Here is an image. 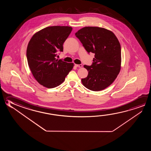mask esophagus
Returning <instances> with one entry per match:
<instances>
[{
  "instance_id": "34e87169",
  "label": "esophagus",
  "mask_w": 151,
  "mask_h": 151,
  "mask_svg": "<svg viewBox=\"0 0 151 151\" xmlns=\"http://www.w3.org/2000/svg\"><path fill=\"white\" fill-rule=\"evenodd\" d=\"M75 66L77 67H80V68H81L83 66V65L82 64H75Z\"/></svg>"
}]
</instances>
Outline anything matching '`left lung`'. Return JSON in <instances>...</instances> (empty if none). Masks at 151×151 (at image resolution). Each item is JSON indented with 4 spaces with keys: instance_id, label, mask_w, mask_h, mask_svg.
<instances>
[{
    "instance_id": "8db88e82",
    "label": "left lung",
    "mask_w": 151,
    "mask_h": 151,
    "mask_svg": "<svg viewBox=\"0 0 151 151\" xmlns=\"http://www.w3.org/2000/svg\"><path fill=\"white\" fill-rule=\"evenodd\" d=\"M75 36L87 52L95 54L91 66H84L88 74L82 78V84L93 91L105 89L121 70V48L119 40L111 30L99 27H85Z\"/></svg>"
}]
</instances>
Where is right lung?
I'll use <instances>...</instances> for the list:
<instances>
[{"instance_id": "right-lung-1", "label": "right lung", "mask_w": 151, "mask_h": 151, "mask_svg": "<svg viewBox=\"0 0 151 151\" xmlns=\"http://www.w3.org/2000/svg\"><path fill=\"white\" fill-rule=\"evenodd\" d=\"M69 26L45 28L32 36L27 48V58L33 76L40 85L54 88L64 82L74 63L56 58L63 51V44L72 32Z\"/></svg>"}]
</instances>
